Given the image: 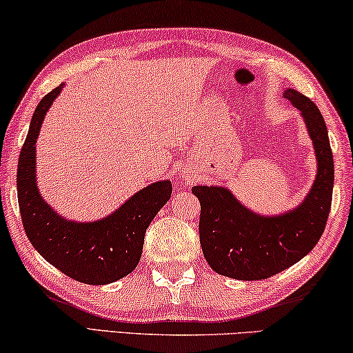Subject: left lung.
Returning a JSON list of instances; mask_svg holds the SVG:
<instances>
[{
    "mask_svg": "<svg viewBox=\"0 0 353 353\" xmlns=\"http://www.w3.org/2000/svg\"><path fill=\"white\" fill-rule=\"evenodd\" d=\"M284 97L301 112L317 156V178L300 207L265 218L243 207L225 188H192L200 200L203 256L216 273L227 278L259 281L281 273L312 251L327 225L334 181L327 124L305 94L285 90Z\"/></svg>",
    "mask_w": 353,
    "mask_h": 353,
    "instance_id": "obj_1",
    "label": "left lung"
}]
</instances>
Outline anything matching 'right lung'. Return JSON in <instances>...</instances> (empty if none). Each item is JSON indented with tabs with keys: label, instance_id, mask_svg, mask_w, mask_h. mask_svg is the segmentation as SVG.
Returning <instances> with one entry per match:
<instances>
[{
	"label": "right lung",
	"instance_id": "1",
	"mask_svg": "<svg viewBox=\"0 0 353 353\" xmlns=\"http://www.w3.org/2000/svg\"><path fill=\"white\" fill-rule=\"evenodd\" d=\"M63 85L42 97L31 118L17 169L21 224L36 251L79 283L102 285L132 273L142 256L145 232L170 199V181L139 191L120 210L96 222L66 221L41 197L36 186V140L44 117Z\"/></svg>",
	"mask_w": 353,
	"mask_h": 353
}]
</instances>
